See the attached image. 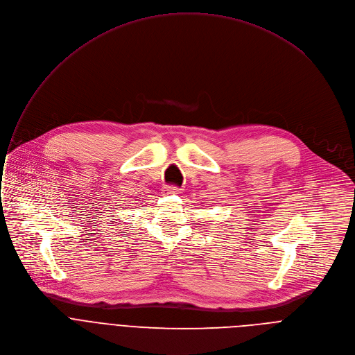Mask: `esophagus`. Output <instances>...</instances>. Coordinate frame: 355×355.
<instances>
[{
  "label": "esophagus",
  "instance_id": "1",
  "mask_svg": "<svg viewBox=\"0 0 355 355\" xmlns=\"http://www.w3.org/2000/svg\"><path fill=\"white\" fill-rule=\"evenodd\" d=\"M180 191V189L178 186H166L165 187V193L166 194H178Z\"/></svg>",
  "mask_w": 355,
  "mask_h": 355
}]
</instances>
